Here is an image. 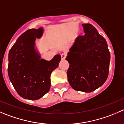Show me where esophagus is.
Returning a JSON list of instances; mask_svg holds the SVG:
<instances>
[{"instance_id": "34e87169", "label": "esophagus", "mask_w": 124, "mask_h": 124, "mask_svg": "<svg viewBox=\"0 0 124 124\" xmlns=\"http://www.w3.org/2000/svg\"><path fill=\"white\" fill-rule=\"evenodd\" d=\"M66 57H67V53H62L61 54V58H62V59H65L66 58Z\"/></svg>"}]
</instances>
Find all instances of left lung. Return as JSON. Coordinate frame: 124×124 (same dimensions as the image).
<instances>
[{
  "label": "left lung",
  "instance_id": "8db88e82",
  "mask_svg": "<svg viewBox=\"0 0 124 124\" xmlns=\"http://www.w3.org/2000/svg\"><path fill=\"white\" fill-rule=\"evenodd\" d=\"M85 34L79 36L66 59L67 77L74 90L85 93L103 85L108 76L110 53L105 39L90 23L82 24Z\"/></svg>",
  "mask_w": 124,
  "mask_h": 124
}]
</instances>
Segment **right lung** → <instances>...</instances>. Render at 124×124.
<instances>
[{
	"mask_svg": "<svg viewBox=\"0 0 124 124\" xmlns=\"http://www.w3.org/2000/svg\"><path fill=\"white\" fill-rule=\"evenodd\" d=\"M42 34V28L28 30L19 37L8 54L9 80L24 99L38 100L48 92L50 76L61 60L59 54L50 61L40 59L34 42L36 38H40Z\"/></svg>",
	"mask_w": 124,
	"mask_h": 124,
	"instance_id": "add662e5",
	"label": "right lung"
}]
</instances>
